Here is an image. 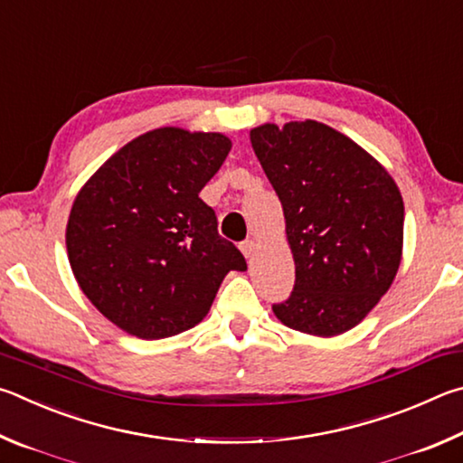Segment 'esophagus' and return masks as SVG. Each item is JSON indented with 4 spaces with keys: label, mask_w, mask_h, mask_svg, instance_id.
I'll return each mask as SVG.
<instances>
[{
    "label": "esophagus",
    "mask_w": 463,
    "mask_h": 463,
    "mask_svg": "<svg viewBox=\"0 0 463 463\" xmlns=\"http://www.w3.org/2000/svg\"><path fill=\"white\" fill-rule=\"evenodd\" d=\"M240 250H241V254H244L246 258H252L256 254V241L254 240H244L240 244Z\"/></svg>",
    "instance_id": "1"
}]
</instances>
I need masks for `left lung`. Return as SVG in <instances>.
I'll use <instances>...</instances> for the list:
<instances>
[{"label":"left lung","instance_id":"8db88e82","mask_svg":"<svg viewBox=\"0 0 463 463\" xmlns=\"http://www.w3.org/2000/svg\"><path fill=\"white\" fill-rule=\"evenodd\" d=\"M250 142L282 203L295 258L293 293L272 311L303 334H344L374 309L399 270V186L366 150L319 121L264 124Z\"/></svg>","mask_w":463,"mask_h":463}]
</instances>
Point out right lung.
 Here are the masks:
<instances>
[{
  "instance_id": "1",
  "label": "right lung",
  "mask_w": 463,
  "mask_h": 463,
  "mask_svg": "<svg viewBox=\"0 0 463 463\" xmlns=\"http://www.w3.org/2000/svg\"><path fill=\"white\" fill-rule=\"evenodd\" d=\"M232 150L215 132L158 128L118 150L72 203L67 252L79 287L126 334L197 326L230 270L248 266L199 193Z\"/></svg>"
}]
</instances>
